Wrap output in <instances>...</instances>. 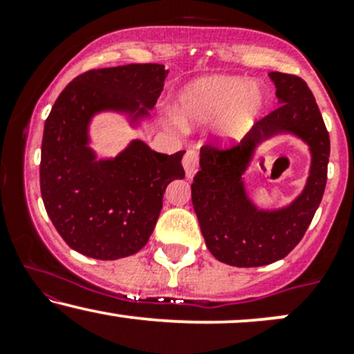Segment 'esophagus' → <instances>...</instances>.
Masks as SVG:
<instances>
[{
	"instance_id": "1",
	"label": "esophagus",
	"mask_w": 354,
	"mask_h": 354,
	"mask_svg": "<svg viewBox=\"0 0 354 354\" xmlns=\"http://www.w3.org/2000/svg\"><path fill=\"white\" fill-rule=\"evenodd\" d=\"M183 166H185L186 178H193L200 168V156H198L196 149H188L183 158Z\"/></svg>"
}]
</instances>
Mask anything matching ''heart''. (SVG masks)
<instances>
[{
    "mask_svg": "<svg viewBox=\"0 0 354 354\" xmlns=\"http://www.w3.org/2000/svg\"><path fill=\"white\" fill-rule=\"evenodd\" d=\"M266 98L256 84L236 76H209L191 83L178 98V116L185 126L208 124L223 118V133L239 136L265 108Z\"/></svg>",
    "mask_w": 354,
    "mask_h": 354,
    "instance_id": "heart-1",
    "label": "heart"
}]
</instances>
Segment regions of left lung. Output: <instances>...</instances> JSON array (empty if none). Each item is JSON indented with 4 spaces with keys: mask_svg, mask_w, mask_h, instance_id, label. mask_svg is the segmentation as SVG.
<instances>
[{
    "mask_svg": "<svg viewBox=\"0 0 354 354\" xmlns=\"http://www.w3.org/2000/svg\"><path fill=\"white\" fill-rule=\"evenodd\" d=\"M276 88L279 108L259 120L238 146L200 151V171L191 185V200L206 246L218 261L238 268L265 266L283 259L301 241L326 186L330 135L311 89L286 73L268 75ZM293 134L310 148L307 185L290 205L258 209L244 185L245 169L263 140Z\"/></svg>",
    "mask_w": 354,
    "mask_h": 354,
    "instance_id": "8db88e82",
    "label": "left lung"
}]
</instances>
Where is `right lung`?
I'll return each instance as SVG.
<instances>
[{"mask_svg":"<svg viewBox=\"0 0 354 354\" xmlns=\"http://www.w3.org/2000/svg\"><path fill=\"white\" fill-rule=\"evenodd\" d=\"M165 64H124L80 75L61 91L44 123L39 186L44 208L66 245L95 259H120L148 243L166 186L183 180L185 151L156 153L133 140L115 158L96 156L89 124L104 111L133 128L163 91Z\"/></svg>","mask_w":354,"mask_h":354,"instance_id":"right-lung-1","label":"right lung"}]
</instances>
